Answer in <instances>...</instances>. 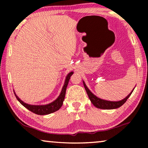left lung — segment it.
<instances>
[{"mask_svg":"<svg viewBox=\"0 0 148 148\" xmlns=\"http://www.w3.org/2000/svg\"><path fill=\"white\" fill-rule=\"evenodd\" d=\"M84 86L85 89H86V91L87 92V95H88V97L90 99V101L92 102V104L94 105L95 107H97V108L100 109H105V110H111V109H116L117 108H119L125 102L127 101V100L128 99L129 97L131 96L132 92H133V89L132 92L130 93L128 96L125 97L124 99L121 100L120 101H117V102H113V101H105V100H102L98 98L93 95L92 92L89 91V89L87 88L85 82H83Z\"/></svg>","mask_w":148,"mask_h":148,"instance_id":"left-lung-1","label":"left lung"}]
</instances>
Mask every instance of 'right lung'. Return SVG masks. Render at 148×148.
Masks as SVG:
<instances>
[{"label": "right lung", "mask_w": 148, "mask_h": 148, "mask_svg": "<svg viewBox=\"0 0 148 148\" xmlns=\"http://www.w3.org/2000/svg\"><path fill=\"white\" fill-rule=\"evenodd\" d=\"M73 74V72H71L67 75L66 77V80H65V83L64 84V86L62 87V91L61 94L59 96L56 101L52 102L51 103L46 104V105H39V106H36V105H30L28 104H26L23 102L21 100H20L18 97L17 96L16 93L14 92L15 96H16V99L18 100V101L21 103L24 107H25L27 109H28L30 111L33 112V113L38 114V115H47L53 113L57 111V110L60 109V108L62 106V102L64 99L65 93H66V90L67 86H68L69 79L71 78V76Z\"/></svg>", "instance_id": "obj_1"}]
</instances>
